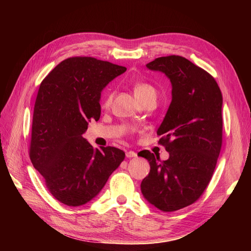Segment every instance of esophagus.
Segmentation results:
<instances>
[{"label":"esophagus","mask_w":251,"mask_h":251,"mask_svg":"<svg viewBox=\"0 0 251 251\" xmlns=\"http://www.w3.org/2000/svg\"><path fill=\"white\" fill-rule=\"evenodd\" d=\"M126 156L127 158H135L136 156H137V154H136L135 151H126Z\"/></svg>","instance_id":"34e87169"}]
</instances>
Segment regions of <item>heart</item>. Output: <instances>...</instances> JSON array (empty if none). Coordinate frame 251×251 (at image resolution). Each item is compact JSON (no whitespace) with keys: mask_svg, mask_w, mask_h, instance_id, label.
Here are the masks:
<instances>
[{"mask_svg":"<svg viewBox=\"0 0 251 251\" xmlns=\"http://www.w3.org/2000/svg\"><path fill=\"white\" fill-rule=\"evenodd\" d=\"M134 94L135 97L137 98V100H142V98H146L149 96H156V90L153 86H151L150 83L147 82H137L134 85ZM112 93H108L107 96L104 97L103 100V107H108V105L112 101Z\"/></svg>","mask_w":251,"mask_h":251,"instance_id":"obj_1","label":"heart"}]
</instances>
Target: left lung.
Listing matches in <instances>:
<instances>
[{"label":"left lung","instance_id":"left-lung-1","mask_svg":"<svg viewBox=\"0 0 251 251\" xmlns=\"http://www.w3.org/2000/svg\"><path fill=\"white\" fill-rule=\"evenodd\" d=\"M147 68L165 74L172 85V101L157 130L170 157L161 161L139 151L151 166L141 193L154 207L175 211L198 200L212 177L222 146L223 98L215 78L182 56L158 57Z\"/></svg>","mask_w":251,"mask_h":251}]
</instances>
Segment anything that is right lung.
Instances as JSON below:
<instances>
[{
	"label": "right lung",
	"instance_id": "obj_1",
	"mask_svg": "<svg viewBox=\"0 0 251 251\" xmlns=\"http://www.w3.org/2000/svg\"><path fill=\"white\" fill-rule=\"evenodd\" d=\"M126 71V67L94 57H70L42 81L33 111L30 159L59 202L80 206L93 200L124 161V151L94 150L82 134L91 119L100 117L102 90Z\"/></svg>",
	"mask_w": 251,
	"mask_h": 251
}]
</instances>
